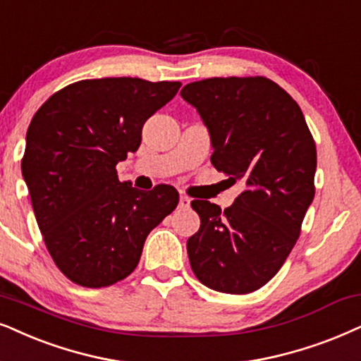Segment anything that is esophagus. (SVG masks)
<instances>
[{"label":"esophagus","mask_w":361,"mask_h":361,"mask_svg":"<svg viewBox=\"0 0 361 361\" xmlns=\"http://www.w3.org/2000/svg\"><path fill=\"white\" fill-rule=\"evenodd\" d=\"M190 203H191V200L188 198V196H186V195L180 196V208H188Z\"/></svg>","instance_id":"esophagus-1"}]
</instances>
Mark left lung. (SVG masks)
<instances>
[{
    "label": "left lung",
    "mask_w": 361,
    "mask_h": 361,
    "mask_svg": "<svg viewBox=\"0 0 361 361\" xmlns=\"http://www.w3.org/2000/svg\"><path fill=\"white\" fill-rule=\"evenodd\" d=\"M181 97L212 136V163L245 190L230 208L193 200L198 233L186 248L208 288L245 295L267 285L298 240L314 196L317 147L298 103L264 76L208 78Z\"/></svg>",
    "instance_id": "8db88e82"
}]
</instances>
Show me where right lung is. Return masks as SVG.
<instances>
[{
	"instance_id": "1",
	"label": "right lung",
	"mask_w": 361,
	"mask_h": 361,
	"mask_svg": "<svg viewBox=\"0 0 361 361\" xmlns=\"http://www.w3.org/2000/svg\"><path fill=\"white\" fill-rule=\"evenodd\" d=\"M180 81L81 80L51 94L26 133L21 171L53 262L68 280L104 288L131 275L145 240L176 208L170 185L141 191L118 180L145 121Z\"/></svg>"
}]
</instances>
